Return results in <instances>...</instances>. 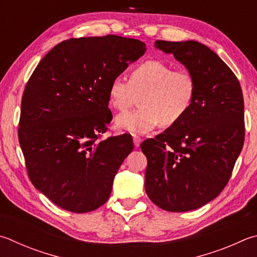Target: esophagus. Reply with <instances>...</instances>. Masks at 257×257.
I'll return each instance as SVG.
<instances>
[{
    "label": "esophagus",
    "mask_w": 257,
    "mask_h": 257,
    "mask_svg": "<svg viewBox=\"0 0 257 257\" xmlns=\"http://www.w3.org/2000/svg\"><path fill=\"white\" fill-rule=\"evenodd\" d=\"M141 143H142V139L139 137H134V145L135 147H139L141 146Z\"/></svg>",
    "instance_id": "1"
}]
</instances>
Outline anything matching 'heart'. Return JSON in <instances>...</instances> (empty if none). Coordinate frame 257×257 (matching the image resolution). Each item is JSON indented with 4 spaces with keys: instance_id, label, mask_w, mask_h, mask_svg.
<instances>
[{
    "instance_id": "b5f03b06",
    "label": "heart",
    "mask_w": 257,
    "mask_h": 257,
    "mask_svg": "<svg viewBox=\"0 0 257 257\" xmlns=\"http://www.w3.org/2000/svg\"><path fill=\"white\" fill-rule=\"evenodd\" d=\"M197 83L185 69H173L161 60H146L135 66L129 82L116 76L109 85V102L113 109L124 111L141 95V109L115 116L118 132L138 136L153 132L158 124L170 127L179 122L192 105Z\"/></svg>"
}]
</instances>
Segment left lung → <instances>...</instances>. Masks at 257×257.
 <instances>
[{
	"label": "left lung",
	"instance_id": "1",
	"mask_svg": "<svg viewBox=\"0 0 257 257\" xmlns=\"http://www.w3.org/2000/svg\"><path fill=\"white\" fill-rule=\"evenodd\" d=\"M192 74L197 92L179 122L142 144L147 157L145 190L166 211L184 212L211 201L225 188L245 138L240 84L207 46L194 40H156Z\"/></svg>",
	"mask_w": 257,
	"mask_h": 257
}]
</instances>
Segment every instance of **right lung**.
Wrapping results in <instances>:
<instances>
[{
	"mask_svg": "<svg viewBox=\"0 0 257 257\" xmlns=\"http://www.w3.org/2000/svg\"><path fill=\"white\" fill-rule=\"evenodd\" d=\"M145 51L143 41L120 36L72 38L28 81L19 142L32 184L62 209L90 212L110 198L134 144L123 135L97 141L112 120L109 85Z\"/></svg>",
	"mask_w": 257,
	"mask_h": 257,
	"instance_id": "1",
	"label": "right lung"
}]
</instances>
